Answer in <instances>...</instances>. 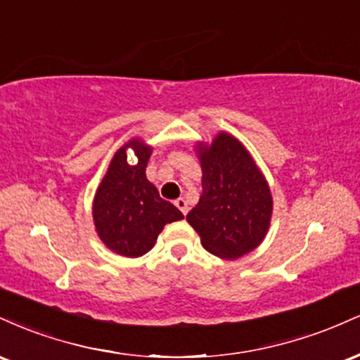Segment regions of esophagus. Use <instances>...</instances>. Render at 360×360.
I'll use <instances>...</instances> for the list:
<instances>
[{
    "instance_id": "1",
    "label": "esophagus",
    "mask_w": 360,
    "mask_h": 360,
    "mask_svg": "<svg viewBox=\"0 0 360 360\" xmlns=\"http://www.w3.org/2000/svg\"><path fill=\"white\" fill-rule=\"evenodd\" d=\"M174 205L177 206V208L181 210V213H183V214L188 213V210H189V208H188V201H186L184 198H179V200H176Z\"/></svg>"
}]
</instances>
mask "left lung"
Here are the masks:
<instances>
[{
  "label": "left lung",
  "mask_w": 360,
  "mask_h": 360,
  "mask_svg": "<svg viewBox=\"0 0 360 360\" xmlns=\"http://www.w3.org/2000/svg\"><path fill=\"white\" fill-rule=\"evenodd\" d=\"M194 152L203 193L186 220L217 257L233 260L257 249L269 232L272 194L254 157L229 131H218L212 143L196 142Z\"/></svg>",
  "instance_id": "obj_1"
}]
</instances>
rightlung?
<instances>
[{
  "mask_svg": "<svg viewBox=\"0 0 360 360\" xmlns=\"http://www.w3.org/2000/svg\"><path fill=\"white\" fill-rule=\"evenodd\" d=\"M128 150L138 157L137 165L126 160ZM152 150V146L140 137L123 143L94 193V230L111 252L123 257L147 254L167 223L184 218L174 205L159 196L155 186L147 179L146 169Z\"/></svg>",
  "mask_w": 360,
  "mask_h": 360,
  "instance_id": "obj_1",
  "label": "right lung"
}]
</instances>
